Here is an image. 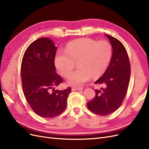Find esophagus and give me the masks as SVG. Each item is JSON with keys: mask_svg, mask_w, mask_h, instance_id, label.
Returning <instances> with one entry per match:
<instances>
[{"mask_svg": "<svg viewBox=\"0 0 149 149\" xmlns=\"http://www.w3.org/2000/svg\"><path fill=\"white\" fill-rule=\"evenodd\" d=\"M83 89V88L82 87H79V88H76V87H73V88H72V91H78V90H81Z\"/></svg>", "mask_w": 149, "mask_h": 149, "instance_id": "1", "label": "esophagus"}]
</instances>
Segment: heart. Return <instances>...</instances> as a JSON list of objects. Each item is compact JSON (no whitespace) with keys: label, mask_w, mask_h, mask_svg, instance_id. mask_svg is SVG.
Wrapping results in <instances>:
<instances>
[{"label":"heart","mask_w":149,"mask_h":149,"mask_svg":"<svg viewBox=\"0 0 149 149\" xmlns=\"http://www.w3.org/2000/svg\"><path fill=\"white\" fill-rule=\"evenodd\" d=\"M112 57V46L106 40L96 41L89 38L73 40L67 44L65 52H58L55 64L61 74L66 77L78 61V70L67 78V83L78 86L106 71Z\"/></svg>","instance_id":"1"}]
</instances>
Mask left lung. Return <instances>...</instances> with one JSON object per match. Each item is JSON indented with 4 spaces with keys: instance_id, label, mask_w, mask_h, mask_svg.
<instances>
[{
    "instance_id": "obj_1",
    "label": "left lung",
    "mask_w": 149,
    "mask_h": 149,
    "mask_svg": "<svg viewBox=\"0 0 149 149\" xmlns=\"http://www.w3.org/2000/svg\"><path fill=\"white\" fill-rule=\"evenodd\" d=\"M112 47L110 64L101 77L94 83L104 88L95 89L96 96L88 102L89 111L100 116L115 112L121 106L127 92L130 64L126 49L119 40L106 35Z\"/></svg>"
}]
</instances>
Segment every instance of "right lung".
Wrapping results in <instances>:
<instances>
[{
    "label": "right lung",
    "instance_id": "right-lung-1",
    "mask_svg": "<svg viewBox=\"0 0 149 149\" xmlns=\"http://www.w3.org/2000/svg\"><path fill=\"white\" fill-rule=\"evenodd\" d=\"M57 47L48 38H40L25 50L21 65L22 89L26 101L37 115L52 118L66 109L71 90H55L63 83L56 73L55 57Z\"/></svg>",
    "mask_w": 149,
    "mask_h": 149
}]
</instances>
